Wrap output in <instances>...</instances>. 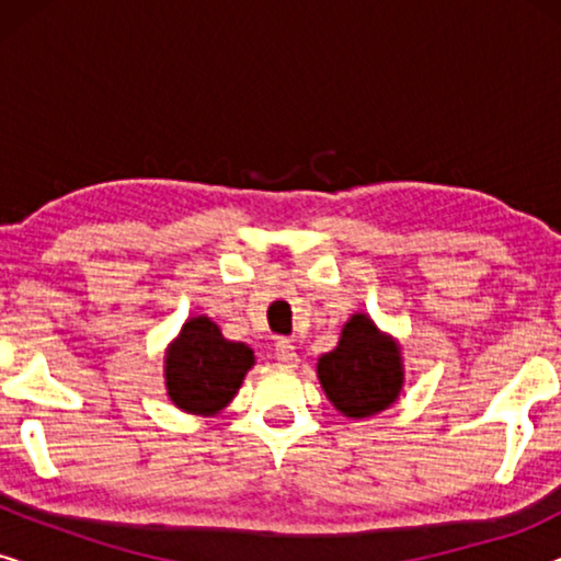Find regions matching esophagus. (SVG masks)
Masks as SVG:
<instances>
[{
	"label": "esophagus",
	"instance_id": "1",
	"mask_svg": "<svg viewBox=\"0 0 561 561\" xmlns=\"http://www.w3.org/2000/svg\"><path fill=\"white\" fill-rule=\"evenodd\" d=\"M275 359H278L283 367H296L298 355H296V347L290 344V340H283V336L280 340H275Z\"/></svg>",
	"mask_w": 561,
	"mask_h": 561
}]
</instances>
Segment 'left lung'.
<instances>
[{
  "mask_svg": "<svg viewBox=\"0 0 561 561\" xmlns=\"http://www.w3.org/2000/svg\"><path fill=\"white\" fill-rule=\"evenodd\" d=\"M317 373L329 401L350 419L388 409L403 386L398 344L380 334L365 313L344 324L340 344L319 359Z\"/></svg>",
  "mask_w": 561,
  "mask_h": 561,
  "instance_id": "left-lung-1",
  "label": "left lung"
}]
</instances>
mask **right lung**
<instances>
[{"instance_id":"add662e5","label":"right lung","mask_w":561,"mask_h":561,"mask_svg":"<svg viewBox=\"0 0 561 561\" xmlns=\"http://www.w3.org/2000/svg\"><path fill=\"white\" fill-rule=\"evenodd\" d=\"M255 357L242 342H229L206 317L183 324L165 355V386L171 401L188 413H217L240 390Z\"/></svg>"}]
</instances>
